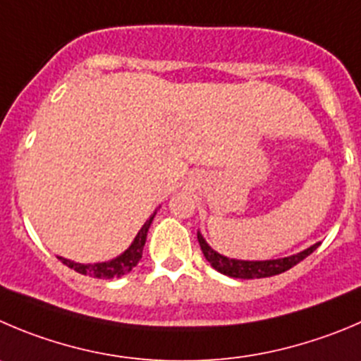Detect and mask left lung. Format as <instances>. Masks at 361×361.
Here are the masks:
<instances>
[{"mask_svg":"<svg viewBox=\"0 0 361 361\" xmlns=\"http://www.w3.org/2000/svg\"><path fill=\"white\" fill-rule=\"evenodd\" d=\"M198 243H200V248L204 252V257L207 259V262L214 267L216 271H219L221 274L232 278H243V280H253V278H267L274 276V274L286 273L290 267H294L296 264H300L301 260L307 259L315 248H317L321 243H315L310 248L303 250L300 253H294V255L283 257V259H271V260H239V259H230V257L221 255L216 250H212L207 245V241L204 239V235L200 234V230L197 232Z\"/></svg>","mask_w":361,"mask_h":361,"instance_id":"8db88e82","label":"left lung"}]
</instances>
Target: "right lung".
<instances>
[{
  "label": "right lung",
  "instance_id": "1",
  "mask_svg": "<svg viewBox=\"0 0 361 361\" xmlns=\"http://www.w3.org/2000/svg\"><path fill=\"white\" fill-rule=\"evenodd\" d=\"M156 212H154V214L147 219L145 225L140 228V232L136 234L135 241L131 243V246H129L123 253H120L118 257H115V259L106 260V262H95V264H80V262H74V260L71 259H65V257H58V259H60L65 266L71 267V269L78 271V273L81 274H87V276H92V278L111 280V278L123 276V274L129 273V271L140 262V259H142L143 246H145V241H147V232H149L150 225H152Z\"/></svg>",
  "mask_w": 361,
  "mask_h": 361
}]
</instances>
